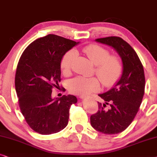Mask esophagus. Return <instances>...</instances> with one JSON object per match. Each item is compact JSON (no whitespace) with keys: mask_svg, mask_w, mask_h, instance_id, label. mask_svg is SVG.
<instances>
[{"mask_svg":"<svg viewBox=\"0 0 157 157\" xmlns=\"http://www.w3.org/2000/svg\"><path fill=\"white\" fill-rule=\"evenodd\" d=\"M80 99H84V98H85V96H83V95H80Z\"/></svg>","mask_w":157,"mask_h":157,"instance_id":"obj_1","label":"esophagus"}]
</instances>
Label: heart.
Wrapping results in <instances>:
<instances>
[{"mask_svg":"<svg viewBox=\"0 0 157 157\" xmlns=\"http://www.w3.org/2000/svg\"><path fill=\"white\" fill-rule=\"evenodd\" d=\"M89 59L95 64V72L105 87H112L120 78L123 66L120 58L116 55H110V52L97 44H90L82 49ZM77 55L75 50H70L64 54L61 59V68L63 72L70 71L72 62ZM100 81L97 77L77 76L68 82V88L71 93L80 95H86L100 89Z\"/></svg>","mask_w":157,"mask_h":157,"instance_id":"b5f03b06","label":"heart"}]
</instances>
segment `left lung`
Here are the masks:
<instances>
[{
    "instance_id": "left-lung-1",
    "label": "left lung",
    "mask_w": 157,
    "mask_h": 157,
    "mask_svg": "<svg viewBox=\"0 0 157 157\" xmlns=\"http://www.w3.org/2000/svg\"><path fill=\"white\" fill-rule=\"evenodd\" d=\"M110 46L122 60V75L109 90L99 94L105 103H98V111L90 116L91 126L105 134H116L128 128L138 113L145 89L144 67L136 52L124 39L109 36L95 39ZM109 105L110 108L106 109Z\"/></svg>"
}]
</instances>
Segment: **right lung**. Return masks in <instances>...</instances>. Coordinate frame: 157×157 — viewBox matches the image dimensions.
<instances>
[{
    "label": "right lung",
    "mask_w": 157,
    "mask_h": 157,
    "mask_svg": "<svg viewBox=\"0 0 157 157\" xmlns=\"http://www.w3.org/2000/svg\"><path fill=\"white\" fill-rule=\"evenodd\" d=\"M80 42L49 34L37 39L26 48L16 68L15 87L18 103L29 126L36 132L49 135L67 126L74 95L52 97L53 87L61 80V59Z\"/></svg>",
    "instance_id": "1"
}]
</instances>
